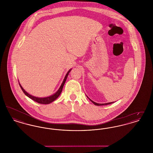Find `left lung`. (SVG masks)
<instances>
[{"label": "left lung", "instance_id": "8db88e82", "mask_svg": "<svg viewBox=\"0 0 153 153\" xmlns=\"http://www.w3.org/2000/svg\"><path fill=\"white\" fill-rule=\"evenodd\" d=\"M87 96V95H86ZM87 97L91 101V102H92L94 104H95V105H108V104H112V103H113V102H107V103H103V104H100V103H97V102H94V101H92L91 99H90L87 96Z\"/></svg>", "mask_w": 153, "mask_h": 153}]
</instances>
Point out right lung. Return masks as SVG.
Listing matches in <instances>:
<instances>
[{"mask_svg": "<svg viewBox=\"0 0 153 153\" xmlns=\"http://www.w3.org/2000/svg\"><path fill=\"white\" fill-rule=\"evenodd\" d=\"M72 69H69L68 71V72H67V73L66 74L65 76L64 79V80L60 86V87L59 88V89H58V91L54 94L51 95V96H49L48 97H36V96H34L33 95H30L29 93H27L22 87V85H21V84L19 82V84L20 85V87L22 89V91L23 92V93L26 95L28 97H29L30 99H32L33 100L35 101V102H37L38 103H40V104H50L53 102H54L56 99H57L58 98V96L60 95L61 92H62V88L64 87V85L65 84V82L66 80V79L68 77V76L69 74V72L71 71Z\"/></svg>", "mask_w": 153, "mask_h": 153, "instance_id": "add662e5", "label": "right lung"}]
</instances>
